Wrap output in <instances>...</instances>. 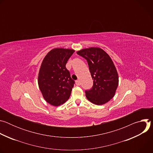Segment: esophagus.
<instances>
[{"label":"esophagus","instance_id":"esophagus-1","mask_svg":"<svg viewBox=\"0 0 153 153\" xmlns=\"http://www.w3.org/2000/svg\"><path fill=\"white\" fill-rule=\"evenodd\" d=\"M76 84L77 86H80L81 83H80V82L79 80H76Z\"/></svg>","mask_w":153,"mask_h":153}]
</instances>
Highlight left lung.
I'll list each match as a JSON object with an SVG mask.
<instances>
[{
  "instance_id": "obj_1",
  "label": "left lung",
  "mask_w": 153,
  "mask_h": 153,
  "mask_svg": "<svg viewBox=\"0 0 153 153\" xmlns=\"http://www.w3.org/2000/svg\"><path fill=\"white\" fill-rule=\"evenodd\" d=\"M88 62L93 80L91 89L86 90V97L97 105L107 103L114 96L119 77L114 63L105 51L97 47L85 48L77 52Z\"/></svg>"
}]
</instances>
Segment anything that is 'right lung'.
<instances>
[{
  "label": "right lung",
  "mask_w": 153,
  "mask_h": 153,
  "mask_svg": "<svg viewBox=\"0 0 153 153\" xmlns=\"http://www.w3.org/2000/svg\"><path fill=\"white\" fill-rule=\"evenodd\" d=\"M75 51L54 48L43 59L40 68L38 84L43 98L53 106H59L70 98L74 85L66 64Z\"/></svg>",
  "instance_id": "obj_1"
}]
</instances>
